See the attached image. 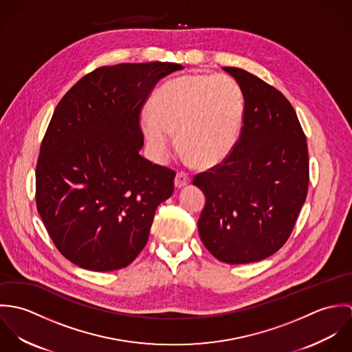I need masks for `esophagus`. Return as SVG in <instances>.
Returning a JSON list of instances; mask_svg holds the SVG:
<instances>
[{"label": "esophagus", "mask_w": 352, "mask_h": 352, "mask_svg": "<svg viewBox=\"0 0 352 352\" xmlns=\"http://www.w3.org/2000/svg\"><path fill=\"white\" fill-rule=\"evenodd\" d=\"M190 182H191V179H190V176H188L186 172H183V170L177 172V175H176V177H175V186H176L177 188H182V187L187 186Z\"/></svg>", "instance_id": "esophagus-1"}]
</instances>
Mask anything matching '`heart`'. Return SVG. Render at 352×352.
<instances>
[{
	"label": "heart",
	"instance_id": "obj_1",
	"mask_svg": "<svg viewBox=\"0 0 352 352\" xmlns=\"http://www.w3.org/2000/svg\"><path fill=\"white\" fill-rule=\"evenodd\" d=\"M151 112L140 119L155 160H164L179 142L201 166L223 162L233 151L243 124L244 98L239 82L228 74H187L160 87Z\"/></svg>",
	"mask_w": 352,
	"mask_h": 352
}]
</instances>
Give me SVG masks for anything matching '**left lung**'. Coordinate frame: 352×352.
<instances>
[{"instance_id":"8db88e82","label":"left lung","mask_w":352,"mask_h":352,"mask_svg":"<svg viewBox=\"0 0 352 352\" xmlns=\"http://www.w3.org/2000/svg\"><path fill=\"white\" fill-rule=\"evenodd\" d=\"M223 70L241 88L243 127L229 157L194 177L206 195L198 230L219 261L247 264L289 240L307 195L309 154L290 101L244 69Z\"/></svg>"}]
</instances>
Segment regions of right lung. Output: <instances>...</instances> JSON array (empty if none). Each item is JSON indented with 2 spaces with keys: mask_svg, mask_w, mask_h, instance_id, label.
Returning <instances> with one entry per match:
<instances>
[{
  "mask_svg": "<svg viewBox=\"0 0 352 352\" xmlns=\"http://www.w3.org/2000/svg\"><path fill=\"white\" fill-rule=\"evenodd\" d=\"M170 62L101 66L58 102L36 164V207L69 261L91 271L127 267L148 243L176 172L140 151V119Z\"/></svg>",
  "mask_w": 352,
  "mask_h": 352,
  "instance_id": "add662e5",
  "label": "right lung"
}]
</instances>
